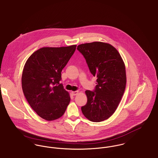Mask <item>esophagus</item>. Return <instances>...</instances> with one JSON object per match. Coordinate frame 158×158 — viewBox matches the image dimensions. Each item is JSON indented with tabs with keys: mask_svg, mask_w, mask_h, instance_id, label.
<instances>
[{
	"mask_svg": "<svg viewBox=\"0 0 158 158\" xmlns=\"http://www.w3.org/2000/svg\"><path fill=\"white\" fill-rule=\"evenodd\" d=\"M79 92L78 91H74V92H71V94L73 95V96H75V95H77L78 94Z\"/></svg>",
	"mask_w": 158,
	"mask_h": 158,
	"instance_id": "34e87169",
	"label": "esophagus"
}]
</instances>
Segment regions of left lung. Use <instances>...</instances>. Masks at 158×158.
Instances as JSON below:
<instances>
[{
	"label": "left lung",
	"instance_id": "1",
	"mask_svg": "<svg viewBox=\"0 0 158 158\" xmlns=\"http://www.w3.org/2000/svg\"><path fill=\"white\" fill-rule=\"evenodd\" d=\"M77 49L84 57L90 73L97 77L94 91L86 90L84 115L93 122L108 119L116 110L126 87L125 63L118 52L108 43L95 41L79 44Z\"/></svg>",
	"mask_w": 158,
	"mask_h": 158
}]
</instances>
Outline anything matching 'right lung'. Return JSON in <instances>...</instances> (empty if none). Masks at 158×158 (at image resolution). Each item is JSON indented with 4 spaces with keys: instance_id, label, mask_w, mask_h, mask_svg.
I'll list each match as a JSON object with an SVG mask.
<instances>
[{
    "instance_id": "1",
    "label": "right lung",
    "mask_w": 158,
    "mask_h": 158,
    "mask_svg": "<svg viewBox=\"0 0 158 158\" xmlns=\"http://www.w3.org/2000/svg\"><path fill=\"white\" fill-rule=\"evenodd\" d=\"M76 45L42 48L27 59L22 74L24 95L32 109L42 118L61 117L70 101L63 89L61 72L74 54Z\"/></svg>"
}]
</instances>
